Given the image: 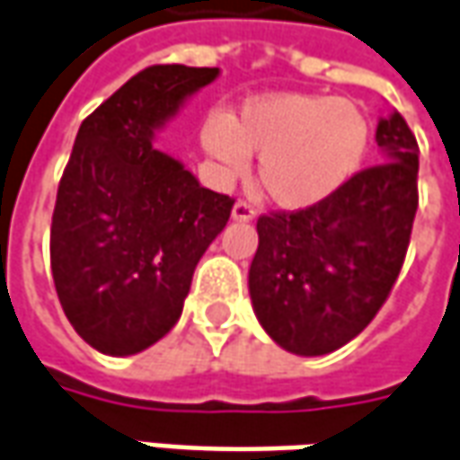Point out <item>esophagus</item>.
Masks as SVG:
<instances>
[{"label":"esophagus","instance_id":"esophagus-1","mask_svg":"<svg viewBox=\"0 0 460 460\" xmlns=\"http://www.w3.org/2000/svg\"><path fill=\"white\" fill-rule=\"evenodd\" d=\"M255 215H258L255 205H250L248 199H237L235 208H233V217L235 220H252Z\"/></svg>","mask_w":460,"mask_h":460}]
</instances>
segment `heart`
<instances>
[{
    "mask_svg": "<svg viewBox=\"0 0 460 460\" xmlns=\"http://www.w3.org/2000/svg\"><path fill=\"white\" fill-rule=\"evenodd\" d=\"M202 145L227 175H243L250 152L258 177L285 210H305L343 190L368 155L370 122L350 100L325 94H268L243 104L233 122L210 119Z\"/></svg>",
    "mask_w": 460,
    "mask_h": 460,
    "instance_id": "b5f03b06",
    "label": "heart"
}]
</instances>
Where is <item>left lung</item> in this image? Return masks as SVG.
<instances>
[{
    "label": "left lung",
    "mask_w": 460,
    "mask_h": 460,
    "mask_svg": "<svg viewBox=\"0 0 460 460\" xmlns=\"http://www.w3.org/2000/svg\"><path fill=\"white\" fill-rule=\"evenodd\" d=\"M385 163L356 172L332 198L258 217L250 297L275 343L325 356L383 308L403 268L418 210V142L401 112L378 122Z\"/></svg>",
    "instance_id": "obj_1"
}]
</instances>
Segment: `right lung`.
Here are the masks:
<instances>
[{"label": "right lung", "mask_w": 460, "mask_h": 460, "mask_svg": "<svg viewBox=\"0 0 460 460\" xmlns=\"http://www.w3.org/2000/svg\"><path fill=\"white\" fill-rule=\"evenodd\" d=\"M217 72L152 65L79 125L49 255L66 321L104 356H135L172 331L202 252L230 220L235 199L152 147V132Z\"/></svg>", "instance_id": "add662e5"}]
</instances>
